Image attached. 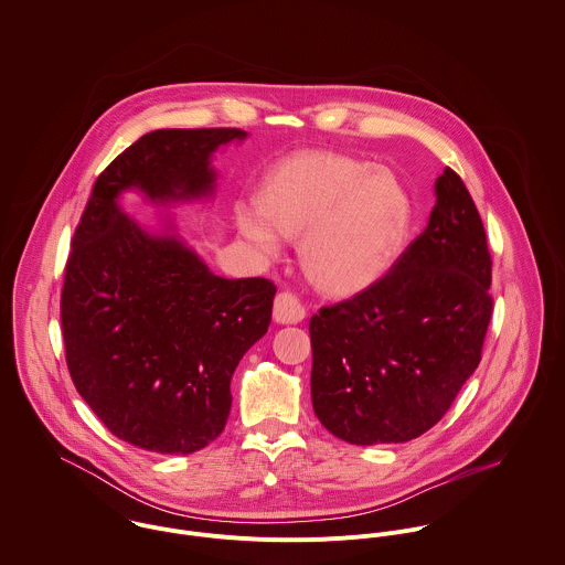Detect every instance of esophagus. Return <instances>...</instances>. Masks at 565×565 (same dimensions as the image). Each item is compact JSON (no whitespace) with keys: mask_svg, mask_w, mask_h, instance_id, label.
<instances>
[{"mask_svg":"<svg viewBox=\"0 0 565 565\" xmlns=\"http://www.w3.org/2000/svg\"><path fill=\"white\" fill-rule=\"evenodd\" d=\"M273 319L281 326H295L306 319V308L292 292H279L273 303Z\"/></svg>","mask_w":565,"mask_h":565,"instance_id":"obj_1","label":"esophagus"}]
</instances>
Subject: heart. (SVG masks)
<instances>
[{
    "instance_id": "heart-1",
    "label": "heart",
    "mask_w": 565,
    "mask_h": 565,
    "mask_svg": "<svg viewBox=\"0 0 565 565\" xmlns=\"http://www.w3.org/2000/svg\"><path fill=\"white\" fill-rule=\"evenodd\" d=\"M235 223L266 257L279 255L284 235H303L308 277L326 292L355 295L395 262L411 203L388 170L334 152H303L268 177L259 203H237Z\"/></svg>"
}]
</instances>
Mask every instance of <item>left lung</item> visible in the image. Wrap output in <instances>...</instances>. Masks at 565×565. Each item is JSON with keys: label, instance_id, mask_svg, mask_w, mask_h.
I'll use <instances>...</instances> for the list:
<instances>
[{"label": "left lung", "instance_id": "1", "mask_svg": "<svg viewBox=\"0 0 565 565\" xmlns=\"http://www.w3.org/2000/svg\"><path fill=\"white\" fill-rule=\"evenodd\" d=\"M435 194L428 226L391 270L310 319L312 406L347 444L422 437L480 362L493 312L484 226L451 168Z\"/></svg>", "mask_w": 565, "mask_h": 565}]
</instances>
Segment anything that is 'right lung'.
Segmentation results:
<instances>
[{"instance_id":"obj_1","label":"right lung","mask_w":565,"mask_h":565,"mask_svg":"<svg viewBox=\"0 0 565 565\" xmlns=\"http://www.w3.org/2000/svg\"><path fill=\"white\" fill-rule=\"evenodd\" d=\"M239 128H161L96 179L72 239L61 295L67 369L117 439L192 454L225 430L231 375L268 332L275 284L225 279L174 231L152 233L119 207L128 190L170 205L214 196L212 154Z\"/></svg>"}]
</instances>
